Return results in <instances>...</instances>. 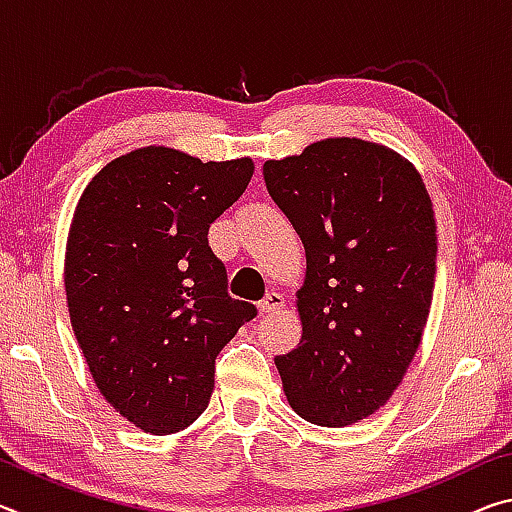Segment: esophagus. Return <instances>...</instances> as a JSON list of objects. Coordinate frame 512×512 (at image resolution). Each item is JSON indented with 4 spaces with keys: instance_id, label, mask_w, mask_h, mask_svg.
Wrapping results in <instances>:
<instances>
[{
    "instance_id": "1",
    "label": "esophagus",
    "mask_w": 512,
    "mask_h": 512,
    "mask_svg": "<svg viewBox=\"0 0 512 512\" xmlns=\"http://www.w3.org/2000/svg\"><path fill=\"white\" fill-rule=\"evenodd\" d=\"M257 307H259V314H273V311L284 307V298L277 291H271V293H266V298L259 302Z\"/></svg>"
}]
</instances>
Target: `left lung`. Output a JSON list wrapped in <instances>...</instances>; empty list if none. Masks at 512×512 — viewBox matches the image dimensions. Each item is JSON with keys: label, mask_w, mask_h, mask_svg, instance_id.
I'll return each mask as SVG.
<instances>
[{"label": "left lung", "mask_w": 512, "mask_h": 512, "mask_svg": "<svg viewBox=\"0 0 512 512\" xmlns=\"http://www.w3.org/2000/svg\"><path fill=\"white\" fill-rule=\"evenodd\" d=\"M266 189L305 246L302 336L275 357L300 418L345 427L384 406L429 318L436 219L420 173L400 153L329 137L266 160Z\"/></svg>", "instance_id": "8db88e82"}]
</instances>
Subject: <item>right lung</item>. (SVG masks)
<instances>
[{
  "label": "right lung",
  "instance_id": "1",
  "mask_svg": "<svg viewBox=\"0 0 512 512\" xmlns=\"http://www.w3.org/2000/svg\"><path fill=\"white\" fill-rule=\"evenodd\" d=\"M250 158L201 162L144 146L108 162L76 205L65 293L76 341L110 406L167 436L205 411L214 359L255 305L228 296L210 223L246 192Z\"/></svg>",
  "mask_w": 512,
  "mask_h": 512
}]
</instances>
